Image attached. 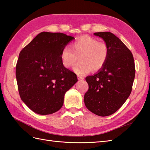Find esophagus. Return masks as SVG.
<instances>
[{"instance_id": "34e87169", "label": "esophagus", "mask_w": 150, "mask_h": 150, "mask_svg": "<svg viewBox=\"0 0 150 150\" xmlns=\"http://www.w3.org/2000/svg\"><path fill=\"white\" fill-rule=\"evenodd\" d=\"M77 79H79V80H83L84 77H82V76H81V75H78L77 76Z\"/></svg>"}]
</instances>
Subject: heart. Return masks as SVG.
Returning a JSON list of instances; mask_svg holds the SVG:
<instances>
[{"instance_id":"b5f03b06","label":"heart","mask_w":150,"mask_h":150,"mask_svg":"<svg viewBox=\"0 0 150 150\" xmlns=\"http://www.w3.org/2000/svg\"><path fill=\"white\" fill-rule=\"evenodd\" d=\"M71 49L64 47L60 53L62 65L69 69L79 58L80 62L73 67V71L79 75H84L92 69L97 71L106 63L110 48L104 42H98L95 38L82 36L73 42Z\"/></svg>"}]
</instances>
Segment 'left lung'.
I'll return each instance as SVG.
<instances>
[{"label": "left lung", "instance_id": "obj_1", "mask_svg": "<svg viewBox=\"0 0 150 150\" xmlns=\"http://www.w3.org/2000/svg\"><path fill=\"white\" fill-rule=\"evenodd\" d=\"M94 35L108 44L110 54L103 68L86 78L89 89L84 95V104L95 115L109 116L122 106L131 93L135 75L134 59L130 50L112 33Z\"/></svg>", "mask_w": 150, "mask_h": 150}]
</instances>
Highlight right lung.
<instances>
[{"label":"right lung","mask_w":150,"mask_h":150,"mask_svg":"<svg viewBox=\"0 0 150 150\" xmlns=\"http://www.w3.org/2000/svg\"><path fill=\"white\" fill-rule=\"evenodd\" d=\"M75 38L62 33L41 32L22 50L16 78L22 100L35 113L49 115L62 108L66 92L77 82L62 65L60 53Z\"/></svg>","instance_id":"right-lung-1"}]
</instances>
